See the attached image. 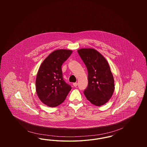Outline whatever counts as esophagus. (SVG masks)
I'll return each instance as SVG.
<instances>
[{"label": "esophagus", "instance_id": "obj_1", "mask_svg": "<svg viewBox=\"0 0 147 147\" xmlns=\"http://www.w3.org/2000/svg\"><path fill=\"white\" fill-rule=\"evenodd\" d=\"M73 86H75V87H77V86H78V83H73Z\"/></svg>", "mask_w": 147, "mask_h": 147}]
</instances>
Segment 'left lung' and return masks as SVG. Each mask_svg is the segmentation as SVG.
Instances as JSON below:
<instances>
[{
  "label": "left lung",
  "instance_id": "1",
  "mask_svg": "<svg viewBox=\"0 0 147 147\" xmlns=\"http://www.w3.org/2000/svg\"><path fill=\"white\" fill-rule=\"evenodd\" d=\"M78 53L88 73V85L84 94L91 104L100 106L111 98L115 89L114 79L105 58L96 50L82 49Z\"/></svg>",
  "mask_w": 147,
  "mask_h": 147
}]
</instances>
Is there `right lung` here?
Instances as JSON below:
<instances>
[{
  "label": "right lung",
  "instance_id": "1",
  "mask_svg": "<svg viewBox=\"0 0 147 147\" xmlns=\"http://www.w3.org/2000/svg\"><path fill=\"white\" fill-rule=\"evenodd\" d=\"M72 51L58 49L51 53L42 62L36 79L37 94L43 104L56 107L65 100L71 89L63 80L62 65Z\"/></svg>",
  "mask_w": 147,
  "mask_h": 147
}]
</instances>
